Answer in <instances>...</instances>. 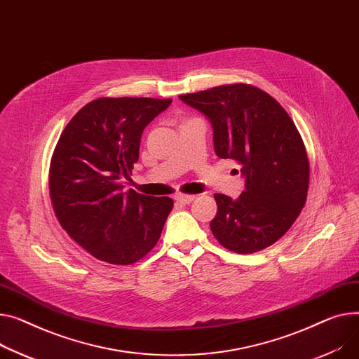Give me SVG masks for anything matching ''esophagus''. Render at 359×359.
Instances as JSON below:
<instances>
[{
    "instance_id": "esophagus-1",
    "label": "esophagus",
    "mask_w": 359,
    "mask_h": 359,
    "mask_svg": "<svg viewBox=\"0 0 359 359\" xmlns=\"http://www.w3.org/2000/svg\"><path fill=\"white\" fill-rule=\"evenodd\" d=\"M195 199V195H183V194H177L175 196V201L182 203V205H189L190 202H192Z\"/></svg>"
}]
</instances>
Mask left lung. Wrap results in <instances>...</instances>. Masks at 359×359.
Returning <instances> with one entry per match:
<instances>
[{
  "label": "left lung",
  "instance_id": "left-lung-1",
  "mask_svg": "<svg viewBox=\"0 0 359 359\" xmlns=\"http://www.w3.org/2000/svg\"><path fill=\"white\" fill-rule=\"evenodd\" d=\"M179 98L210 119L217 156L243 164L245 190L240 198L213 195V236L238 254L273 245L297 219L309 190L310 164L293 119L271 95L248 83Z\"/></svg>",
  "mask_w": 359,
  "mask_h": 359
}]
</instances>
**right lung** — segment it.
I'll list each match as a JSON object with an SVG mask.
<instances>
[{
    "mask_svg": "<svg viewBox=\"0 0 359 359\" xmlns=\"http://www.w3.org/2000/svg\"><path fill=\"white\" fill-rule=\"evenodd\" d=\"M172 100L98 98L62 131L49 169L56 218L92 257L116 266L144 258L158 243L173 199L123 192L138 160L142 130Z\"/></svg>",
    "mask_w": 359,
    "mask_h": 359,
    "instance_id": "obj_1",
    "label": "right lung"
}]
</instances>
